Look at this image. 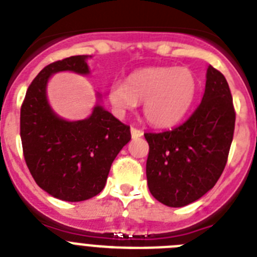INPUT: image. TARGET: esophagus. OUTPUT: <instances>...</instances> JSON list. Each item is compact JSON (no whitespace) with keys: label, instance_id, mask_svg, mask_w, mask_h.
<instances>
[{"label":"esophagus","instance_id":"1","mask_svg":"<svg viewBox=\"0 0 257 257\" xmlns=\"http://www.w3.org/2000/svg\"><path fill=\"white\" fill-rule=\"evenodd\" d=\"M131 133H132V137L133 138H138V137H142L144 136V132L141 129L135 128V126H132L131 128Z\"/></svg>","mask_w":257,"mask_h":257}]
</instances>
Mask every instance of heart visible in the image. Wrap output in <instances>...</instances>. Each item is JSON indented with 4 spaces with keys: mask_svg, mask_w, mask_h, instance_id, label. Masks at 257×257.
<instances>
[{
    "mask_svg": "<svg viewBox=\"0 0 257 257\" xmlns=\"http://www.w3.org/2000/svg\"><path fill=\"white\" fill-rule=\"evenodd\" d=\"M196 93L194 73L185 67H153L132 73L125 85L113 82L108 99L116 112L124 113L144 102L147 121L166 128L182 119Z\"/></svg>",
    "mask_w": 257,
    "mask_h": 257,
    "instance_id": "b5f03b06",
    "label": "heart"
}]
</instances>
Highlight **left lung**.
<instances>
[{
	"label": "left lung",
	"mask_w": 257,
	"mask_h": 257,
	"mask_svg": "<svg viewBox=\"0 0 257 257\" xmlns=\"http://www.w3.org/2000/svg\"><path fill=\"white\" fill-rule=\"evenodd\" d=\"M235 110L225 76L207 70L202 102L181 125L145 133L146 177L151 195L168 207H184L215 186L226 166Z\"/></svg>",
	"instance_id": "8db88e82"
}]
</instances>
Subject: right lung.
I'll use <instances>...</instances> for the list:
<instances>
[{"label":"right lung","mask_w":257,"mask_h":257,"mask_svg":"<svg viewBox=\"0 0 257 257\" xmlns=\"http://www.w3.org/2000/svg\"><path fill=\"white\" fill-rule=\"evenodd\" d=\"M88 57L75 55L46 66L28 86L21 108L24 160L36 184L66 202L90 199L103 190L111 164L131 141V126L97 104L88 119L66 121L46 99L53 73H89Z\"/></svg>","instance_id":"add662e5"}]
</instances>
